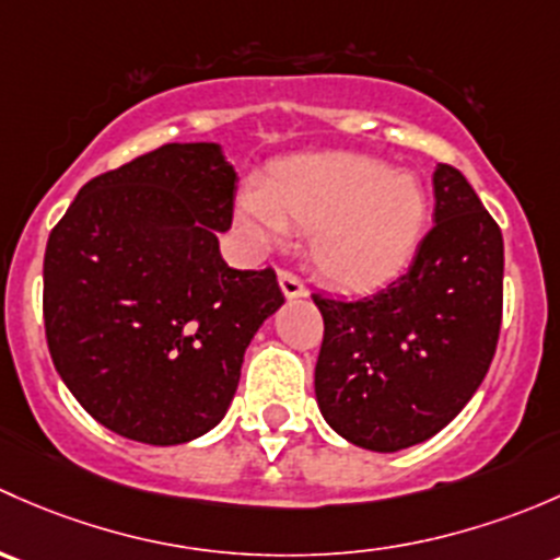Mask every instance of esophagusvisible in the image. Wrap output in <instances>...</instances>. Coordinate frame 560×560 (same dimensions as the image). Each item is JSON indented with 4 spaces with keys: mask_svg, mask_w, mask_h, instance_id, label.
<instances>
[{
    "mask_svg": "<svg viewBox=\"0 0 560 560\" xmlns=\"http://www.w3.org/2000/svg\"><path fill=\"white\" fill-rule=\"evenodd\" d=\"M278 282H280V291L285 299H302L307 296V288H304V282L296 278L293 272H280L278 275Z\"/></svg>",
    "mask_w": 560,
    "mask_h": 560,
    "instance_id": "34e87169",
    "label": "esophagus"
}]
</instances>
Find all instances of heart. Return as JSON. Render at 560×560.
Segmentation results:
<instances>
[{"label":"heart","mask_w":560,"mask_h":560,"mask_svg":"<svg viewBox=\"0 0 560 560\" xmlns=\"http://www.w3.org/2000/svg\"><path fill=\"white\" fill-rule=\"evenodd\" d=\"M429 191L412 172L355 153L288 159L261 188H245L240 215L264 245L288 226L313 232L310 261L345 291H369L399 278L429 223Z\"/></svg>","instance_id":"obj_1"}]
</instances>
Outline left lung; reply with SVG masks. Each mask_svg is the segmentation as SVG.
<instances>
[{
    "mask_svg": "<svg viewBox=\"0 0 560 560\" xmlns=\"http://www.w3.org/2000/svg\"><path fill=\"white\" fill-rule=\"evenodd\" d=\"M434 199V226L399 280L353 302L313 296L323 315L315 399L364 451H405L445 429L499 342L501 229L455 166L436 164Z\"/></svg>",
    "mask_w": 560,
    "mask_h": 560,
    "instance_id": "8db88e82",
    "label": "left lung"
}]
</instances>
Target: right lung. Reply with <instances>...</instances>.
<instances>
[{"label": "right lung", "mask_w": 560, "mask_h": 560, "mask_svg": "<svg viewBox=\"0 0 560 560\" xmlns=\"http://www.w3.org/2000/svg\"><path fill=\"white\" fill-rule=\"evenodd\" d=\"M237 172L218 142H170L80 188L45 247L50 359L85 412L145 445L215 429L245 350L280 310L272 269H232Z\"/></svg>", "instance_id": "add662e5"}]
</instances>
